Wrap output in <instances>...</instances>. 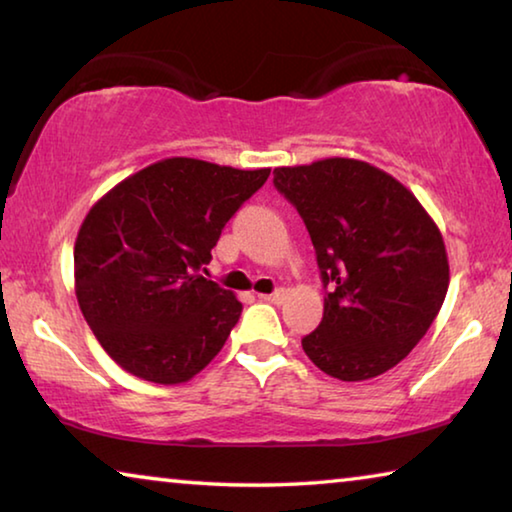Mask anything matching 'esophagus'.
Masks as SVG:
<instances>
[{"instance_id":"obj_1","label":"esophagus","mask_w":512,"mask_h":512,"mask_svg":"<svg viewBox=\"0 0 512 512\" xmlns=\"http://www.w3.org/2000/svg\"><path fill=\"white\" fill-rule=\"evenodd\" d=\"M287 298V291L284 289H277L275 293H259V300H266V302H273V305H280Z\"/></svg>"}]
</instances>
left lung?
Returning a JSON list of instances; mask_svg holds the SVG:
<instances>
[{"mask_svg": "<svg viewBox=\"0 0 512 512\" xmlns=\"http://www.w3.org/2000/svg\"><path fill=\"white\" fill-rule=\"evenodd\" d=\"M273 183L305 221L323 284V320L302 350L329 377L363 381L427 334L449 287L436 221L391 173L352 158L277 167Z\"/></svg>", "mask_w": 512, "mask_h": 512, "instance_id": "obj_1", "label": "left lung"}]
</instances>
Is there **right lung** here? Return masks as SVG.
Segmentation results:
<instances>
[{"mask_svg": "<svg viewBox=\"0 0 512 512\" xmlns=\"http://www.w3.org/2000/svg\"><path fill=\"white\" fill-rule=\"evenodd\" d=\"M268 173L164 158L121 180L85 214L74 244L76 300L126 372L185 384L221 352L241 302L201 266Z\"/></svg>", "mask_w": 512, "mask_h": 512, "instance_id": "right-lung-1", "label": "right lung"}]
</instances>
